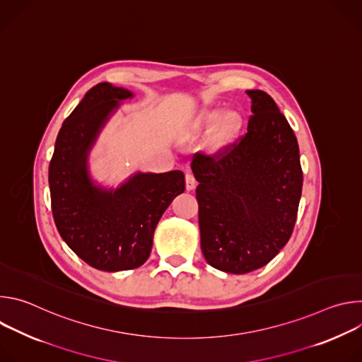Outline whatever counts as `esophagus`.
<instances>
[{"label": "esophagus", "instance_id": "34e87169", "mask_svg": "<svg viewBox=\"0 0 362 362\" xmlns=\"http://www.w3.org/2000/svg\"><path fill=\"white\" fill-rule=\"evenodd\" d=\"M185 180H186V189H187V190H193V189L196 187V180H194V177H193L192 173H186Z\"/></svg>", "mask_w": 362, "mask_h": 362}]
</instances>
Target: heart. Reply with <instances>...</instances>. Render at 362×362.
<instances>
[{"instance_id": "1", "label": "heart", "mask_w": 362, "mask_h": 362, "mask_svg": "<svg viewBox=\"0 0 362 362\" xmlns=\"http://www.w3.org/2000/svg\"><path fill=\"white\" fill-rule=\"evenodd\" d=\"M243 117L238 110H228L225 106L202 109L192 122L193 133L199 136L211 134L208 148L211 153H223L230 148L240 136Z\"/></svg>"}]
</instances>
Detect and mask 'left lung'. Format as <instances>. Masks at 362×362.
<instances>
[{
  "label": "left lung",
  "instance_id": "8db88e82",
  "mask_svg": "<svg viewBox=\"0 0 362 362\" xmlns=\"http://www.w3.org/2000/svg\"><path fill=\"white\" fill-rule=\"evenodd\" d=\"M247 133L218 158L197 154L200 247L228 274L265 267L288 243L302 193L298 140L274 98L247 90Z\"/></svg>",
  "mask_w": 362,
  "mask_h": 362
}]
</instances>
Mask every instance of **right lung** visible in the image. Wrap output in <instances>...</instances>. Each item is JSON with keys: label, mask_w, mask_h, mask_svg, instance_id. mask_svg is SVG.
Masks as SVG:
<instances>
[{"label": "right lung", "mask_w": 362, "mask_h": 362, "mask_svg": "<svg viewBox=\"0 0 362 362\" xmlns=\"http://www.w3.org/2000/svg\"><path fill=\"white\" fill-rule=\"evenodd\" d=\"M134 94L110 83L90 88L64 120L48 168L51 211L69 247L90 267L119 272L141 267L153 235L172 200L185 192V175L141 173L120 186L93 180L88 154L122 100Z\"/></svg>", "instance_id": "add662e5"}]
</instances>
